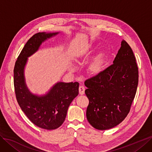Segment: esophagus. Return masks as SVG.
I'll return each instance as SVG.
<instances>
[{"label": "esophagus", "instance_id": "1", "mask_svg": "<svg viewBox=\"0 0 152 152\" xmlns=\"http://www.w3.org/2000/svg\"><path fill=\"white\" fill-rule=\"evenodd\" d=\"M85 89L84 88V86H80L79 87V93L80 94H85Z\"/></svg>", "mask_w": 152, "mask_h": 152}]
</instances>
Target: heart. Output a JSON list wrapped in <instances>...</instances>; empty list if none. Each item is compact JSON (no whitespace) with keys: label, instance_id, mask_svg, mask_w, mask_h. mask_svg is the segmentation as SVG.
I'll return each mask as SVG.
<instances>
[{"label":"heart","instance_id":"1","mask_svg":"<svg viewBox=\"0 0 152 152\" xmlns=\"http://www.w3.org/2000/svg\"><path fill=\"white\" fill-rule=\"evenodd\" d=\"M94 50L93 48H90L89 50L84 53L83 54H81L80 58L78 59L79 61H84L88 58V56L90 55ZM106 56L104 53H101L96 57L94 58L90 64L89 65L88 70L90 74L93 75H98L102 72L106 64Z\"/></svg>","mask_w":152,"mask_h":152}]
</instances>
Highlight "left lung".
Returning <instances> with one entry per match:
<instances>
[{
  "label": "left lung",
  "instance_id": "left-lung-1",
  "mask_svg": "<svg viewBox=\"0 0 152 152\" xmlns=\"http://www.w3.org/2000/svg\"><path fill=\"white\" fill-rule=\"evenodd\" d=\"M138 83V67L133 50L123 40L113 64L85 81L89 99L88 122L98 130H108L122 122L130 110Z\"/></svg>",
  "mask_w": 152,
  "mask_h": 152
}]
</instances>
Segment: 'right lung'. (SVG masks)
Instances as JSON below:
<instances>
[{"instance_id":"right-lung-1","label":"right lung","mask_w":152,"mask_h":152,"mask_svg":"<svg viewBox=\"0 0 152 152\" xmlns=\"http://www.w3.org/2000/svg\"><path fill=\"white\" fill-rule=\"evenodd\" d=\"M57 34L38 32L33 35L21 50L14 69V90L21 110L34 124L46 130H54L63 124L68 107L79 93V83L59 82L47 94L38 96L27 89L24 69L27 57L36 52L42 42Z\"/></svg>"}]
</instances>
